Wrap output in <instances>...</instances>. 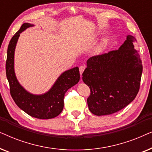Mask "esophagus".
Masks as SVG:
<instances>
[{"instance_id": "34e87169", "label": "esophagus", "mask_w": 152, "mask_h": 152, "mask_svg": "<svg viewBox=\"0 0 152 152\" xmlns=\"http://www.w3.org/2000/svg\"><path fill=\"white\" fill-rule=\"evenodd\" d=\"M85 69V66H81L80 67V74L82 75L83 73V72H84V70Z\"/></svg>"}]
</instances>
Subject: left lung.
<instances>
[{"label": "left lung", "mask_w": 152, "mask_h": 152, "mask_svg": "<svg viewBox=\"0 0 152 152\" xmlns=\"http://www.w3.org/2000/svg\"><path fill=\"white\" fill-rule=\"evenodd\" d=\"M136 39L128 34L118 50L87 60L82 80L91 89L88 109L95 115H106L126 107L138 94L142 64L135 49Z\"/></svg>", "instance_id": "obj_1"}]
</instances>
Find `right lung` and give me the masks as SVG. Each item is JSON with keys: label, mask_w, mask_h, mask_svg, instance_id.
Instances as JSON below:
<instances>
[{"label": "right lung", "mask_w": 152, "mask_h": 152, "mask_svg": "<svg viewBox=\"0 0 152 152\" xmlns=\"http://www.w3.org/2000/svg\"><path fill=\"white\" fill-rule=\"evenodd\" d=\"M34 24L25 23L10 41L6 61V76L10 93L16 105L32 117L51 119L59 115L64 109V95L68 89L77 84L80 75L78 67L67 70L58 77L50 88L43 94H33L20 84L14 70V53L20 33Z\"/></svg>", "instance_id": "obj_1"}]
</instances>
